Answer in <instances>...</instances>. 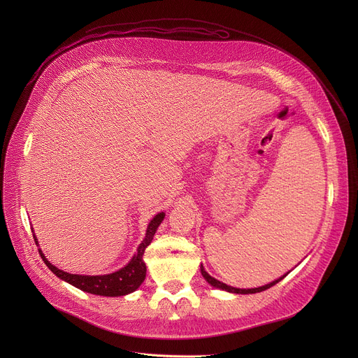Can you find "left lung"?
<instances>
[{
	"label": "left lung",
	"instance_id": "left-lung-1",
	"mask_svg": "<svg viewBox=\"0 0 358 358\" xmlns=\"http://www.w3.org/2000/svg\"><path fill=\"white\" fill-rule=\"evenodd\" d=\"M201 273H202V276H203V279H206L211 286H214V287H218V289H222V290H227V292H229V293H238V294H250V293H259V292H264V290H266V289H269V287H272V286H275L276 283H279L285 276H287V273L286 275H283L282 278H279V279H276V280H273V282H271V283H268V285H265V286H261V287H253V289H238V287H232V286H228V285H225V283H222V282H220V280H217L215 278H213L211 275H208V272H206V269H203V266L201 265Z\"/></svg>",
	"mask_w": 358,
	"mask_h": 358
}]
</instances>
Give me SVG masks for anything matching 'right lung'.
I'll list each match as a JSON object with an SVG mask.
<instances>
[{
    "instance_id": "1",
    "label": "right lung",
    "mask_w": 358,
    "mask_h": 358,
    "mask_svg": "<svg viewBox=\"0 0 358 358\" xmlns=\"http://www.w3.org/2000/svg\"><path fill=\"white\" fill-rule=\"evenodd\" d=\"M164 217H166V214L160 213L150 221L147 231H145V236L141 241V243L138 245L137 252L131 258V261L120 271L109 273V275H99V276L72 275V273L58 269L57 266L50 264L45 258V255L42 253L41 249H39V255H41L42 261L45 262V265L50 271H52L59 279L71 283L72 286H75L83 292H87L92 294H99V296H110V297L124 296V294H129V293L134 292L136 289H138V286L144 282L147 269H145V264L143 261V255H144L145 248L152 241V236H155V234H156L159 225L162 224V221L164 220ZM34 239H35V243H38L35 235H34Z\"/></svg>"
}]
</instances>
